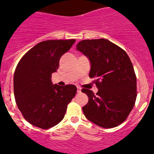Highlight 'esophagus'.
Returning <instances> with one entry per match:
<instances>
[{
    "mask_svg": "<svg viewBox=\"0 0 154 154\" xmlns=\"http://www.w3.org/2000/svg\"><path fill=\"white\" fill-rule=\"evenodd\" d=\"M80 92H81V88L77 87V93H80Z\"/></svg>",
    "mask_w": 154,
    "mask_h": 154,
    "instance_id": "1",
    "label": "esophagus"
}]
</instances>
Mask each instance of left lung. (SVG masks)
<instances>
[{
  "mask_svg": "<svg viewBox=\"0 0 154 154\" xmlns=\"http://www.w3.org/2000/svg\"><path fill=\"white\" fill-rule=\"evenodd\" d=\"M77 50L89 59V77L98 91L82 88L88 102L82 107L88 120L104 128L124 122L135 104L137 77L131 61L122 48L106 39L83 40Z\"/></svg>",
  "mask_w": 154,
  "mask_h": 154,
  "instance_id": "8db88e82",
  "label": "left lung"
}]
</instances>
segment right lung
<instances>
[{
	"label": "right lung",
	"instance_id": "add662e5",
	"mask_svg": "<svg viewBox=\"0 0 154 154\" xmlns=\"http://www.w3.org/2000/svg\"><path fill=\"white\" fill-rule=\"evenodd\" d=\"M72 40L40 42L19 61L14 74V94L24 119L42 129L61 122L68 104L74 97V85H53L51 74L57 72L60 57L75 43Z\"/></svg>",
	"mask_w": 154,
	"mask_h": 154
}]
</instances>
